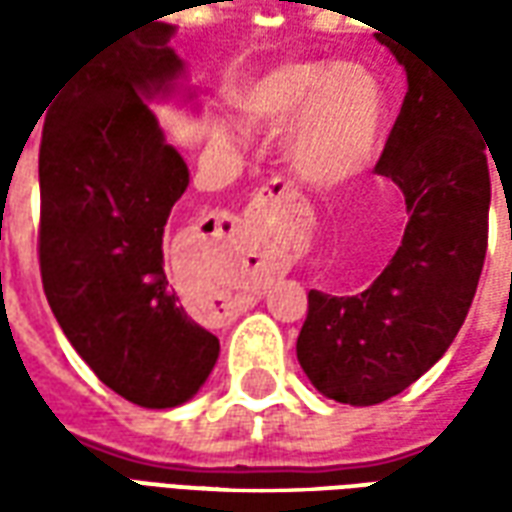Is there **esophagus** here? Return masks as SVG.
I'll return each mask as SVG.
<instances>
[{
    "label": "esophagus",
    "mask_w": 512,
    "mask_h": 512,
    "mask_svg": "<svg viewBox=\"0 0 512 512\" xmlns=\"http://www.w3.org/2000/svg\"><path fill=\"white\" fill-rule=\"evenodd\" d=\"M299 202V191L290 189V183H285V180H271L266 189L257 194L255 200L249 202V208H246V216L252 219V216H260V213L266 211L268 202Z\"/></svg>",
    "instance_id": "esophagus-1"
}]
</instances>
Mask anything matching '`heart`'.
I'll return each mask as SVG.
<instances>
[{
    "mask_svg": "<svg viewBox=\"0 0 512 512\" xmlns=\"http://www.w3.org/2000/svg\"><path fill=\"white\" fill-rule=\"evenodd\" d=\"M246 126L285 134L290 172L312 189H340L376 158L386 126V87L356 60H293L246 79L235 93ZM235 142L230 128L219 131Z\"/></svg>",
    "mask_w": 512,
    "mask_h": 512,
    "instance_id": "1",
    "label": "heart"
}]
</instances>
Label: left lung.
Returning <instances> with one entry per match:
<instances>
[{"label":"left lung","instance_id":"1","mask_svg":"<svg viewBox=\"0 0 512 512\" xmlns=\"http://www.w3.org/2000/svg\"><path fill=\"white\" fill-rule=\"evenodd\" d=\"M376 172L406 197L403 244L356 296L310 290L296 356L329 400L376 406L439 362L466 321L488 246L491 178L474 106L417 51Z\"/></svg>","mask_w":512,"mask_h":512}]
</instances>
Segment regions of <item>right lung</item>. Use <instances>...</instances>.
Instances as JSON below:
<instances>
[{
    "label": "right lung",
    "instance_id": "1",
    "mask_svg": "<svg viewBox=\"0 0 512 512\" xmlns=\"http://www.w3.org/2000/svg\"><path fill=\"white\" fill-rule=\"evenodd\" d=\"M172 32L147 21L87 54L43 109L38 164L51 312L95 376L142 408L183 406L219 359L216 334L164 271V227L189 167L150 104L200 112Z\"/></svg>",
    "mask_w": 512,
    "mask_h": 512
}]
</instances>
